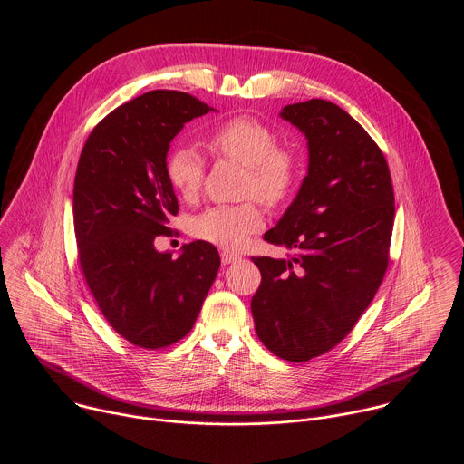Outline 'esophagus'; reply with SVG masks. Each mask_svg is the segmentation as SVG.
<instances>
[{
    "label": "esophagus",
    "mask_w": 464,
    "mask_h": 464,
    "mask_svg": "<svg viewBox=\"0 0 464 464\" xmlns=\"http://www.w3.org/2000/svg\"><path fill=\"white\" fill-rule=\"evenodd\" d=\"M220 258H222V264H233V262L240 260V256L237 253H231V251H222Z\"/></svg>",
    "instance_id": "obj_1"
}]
</instances>
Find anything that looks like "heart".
I'll return each instance as SVG.
<instances>
[{
  "instance_id": "obj_1",
  "label": "heart",
  "mask_w": 464,
  "mask_h": 464,
  "mask_svg": "<svg viewBox=\"0 0 464 464\" xmlns=\"http://www.w3.org/2000/svg\"><path fill=\"white\" fill-rule=\"evenodd\" d=\"M208 147L217 156L247 167L246 194H255L270 206L283 202L290 194L297 176V161L288 149L277 145V136L270 126L253 117H233L211 131ZM165 172L172 188L190 200L202 187L206 161L196 149L179 145L169 152ZM262 224L260 208L255 202H246L206 209L192 220L190 231L200 240L238 249Z\"/></svg>"
}]
</instances>
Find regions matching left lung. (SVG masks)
<instances>
[{"instance_id": "obj_1", "label": "left lung", "mask_w": 464, "mask_h": 464, "mask_svg": "<svg viewBox=\"0 0 464 464\" xmlns=\"http://www.w3.org/2000/svg\"><path fill=\"white\" fill-rule=\"evenodd\" d=\"M279 115L304 134L308 169L283 218L264 233L292 255L253 256L262 281L251 314L274 354L308 362L351 333L382 285L394 194L382 150L345 110L310 99Z\"/></svg>"}]
</instances>
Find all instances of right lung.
Returning a JSON list of instances; mask_svg holds the SVG:
<instances>
[{
	"label": "right lung",
	"mask_w": 464,
	"mask_h": 464,
	"mask_svg": "<svg viewBox=\"0 0 464 464\" xmlns=\"http://www.w3.org/2000/svg\"><path fill=\"white\" fill-rule=\"evenodd\" d=\"M217 111L192 95L156 90L108 113L82 149L73 188L81 268L106 321L130 343L163 349L188 334L220 268L209 242L178 258L158 251L178 200L165 163L194 117Z\"/></svg>",
	"instance_id": "1"
}]
</instances>
